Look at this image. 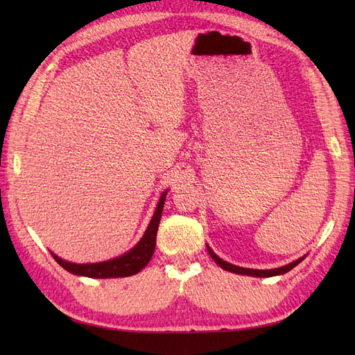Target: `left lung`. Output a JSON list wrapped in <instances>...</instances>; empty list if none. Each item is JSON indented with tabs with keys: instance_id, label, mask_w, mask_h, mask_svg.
<instances>
[{
	"instance_id": "8db88e82",
	"label": "left lung",
	"mask_w": 355,
	"mask_h": 355,
	"mask_svg": "<svg viewBox=\"0 0 355 355\" xmlns=\"http://www.w3.org/2000/svg\"><path fill=\"white\" fill-rule=\"evenodd\" d=\"M207 252H209L210 256H212V259H214L223 270L230 271V273H235V275L254 276V277H271V276L285 275V273H288V271H290L291 268L296 267L299 262H302V261L306 258V254H305V256H302V258H299V259L293 261V262H290V263H286V266H282V267H279V268H271V270H253V268H244V267L233 266V263H230V262H227V261H223V259L220 258V256H216V254L212 252V248H210L209 245H207Z\"/></svg>"
}]
</instances>
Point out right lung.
Segmentation results:
<instances>
[{
    "mask_svg": "<svg viewBox=\"0 0 355 355\" xmlns=\"http://www.w3.org/2000/svg\"><path fill=\"white\" fill-rule=\"evenodd\" d=\"M166 189L160 200H158V205L155 207V212L153 215V220H150L148 229L143 233L140 241L135 244L130 252L117 256V258H112L103 262H94V263H76V262H69L62 258H59L58 254L51 252V256L55 261L70 271L71 275L76 276H87V277H94V279H108V277H126L139 273L140 270L148 266L155 250V238H157V230L158 224H160V218L163 212L164 200L166 195H168Z\"/></svg>",
    "mask_w": 355,
    "mask_h": 355,
    "instance_id": "right-lung-1",
    "label": "right lung"
}]
</instances>
